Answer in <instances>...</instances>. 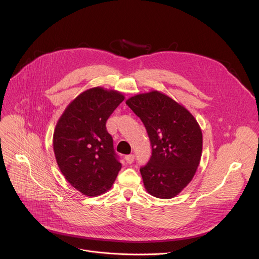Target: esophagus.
<instances>
[{"label": "esophagus", "mask_w": 259, "mask_h": 259, "mask_svg": "<svg viewBox=\"0 0 259 259\" xmlns=\"http://www.w3.org/2000/svg\"><path fill=\"white\" fill-rule=\"evenodd\" d=\"M125 158H126V161L128 162V164H132V162L134 161V155L133 154H129Z\"/></svg>", "instance_id": "1"}]
</instances>
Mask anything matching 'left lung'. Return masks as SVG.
Wrapping results in <instances>:
<instances>
[{"mask_svg":"<svg viewBox=\"0 0 259 259\" xmlns=\"http://www.w3.org/2000/svg\"><path fill=\"white\" fill-rule=\"evenodd\" d=\"M126 104L146 127L152 155L140 169L148 193L172 198L192 181L199 165L202 133L187 109L159 91L138 94Z\"/></svg>","mask_w":259,"mask_h":259,"instance_id":"obj_1","label":"left lung"}]
</instances>
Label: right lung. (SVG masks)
<instances>
[{
  "mask_svg": "<svg viewBox=\"0 0 259 259\" xmlns=\"http://www.w3.org/2000/svg\"><path fill=\"white\" fill-rule=\"evenodd\" d=\"M124 100L115 90L88 89L67 106L56 126L53 150L59 168L84 195L108 191L121 168L106 121Z\"/></svg>",
  "mask_w": 259,
  "mask_h": 259,
  "instance_id": "obj_1",
  "label": "right lung"
}]
</instances>
